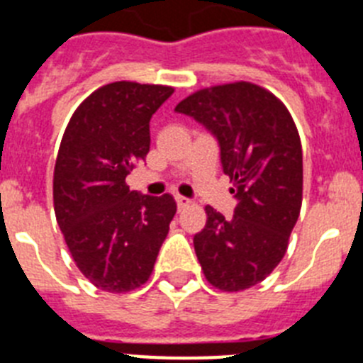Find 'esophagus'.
<instances>
[{"label":"esophagus","mask_w":363,"mask_h":363,"mask_svg":"<svg viewBox=\"0 0 363 363\" xmlns=\"http://www.w3.org/2000/svg\"><path fill=\"white\" fill-rule=\"evenodd\" d=\"M176 203H178V209H184V207L191 205V200L185 196H176Z\"/></svg>","instance_id":"34e87169"}]
</instances>
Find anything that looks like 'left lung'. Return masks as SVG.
Masks as SVG:
<instances>
[{
  "instance_id": "obj_1",
  "label": "left lung",
  "mask_w": 363,
  "mask_h": 363,
  "mask_svg": "<svg viewBox=\"0 0 363 363\" xmlns=\"http://www.w3.org/2000/svg\"><path fill=\"white\" fill-rule=\"evenodd\" d=\"M174 111L216 138L238 201L230 218L205 207L207 223L194 236L205 278L227 293L249 289L280 264L300 216L303 160L296 125L277 96L247 82L194 92Z\"/></svg>"
}]
</instances>
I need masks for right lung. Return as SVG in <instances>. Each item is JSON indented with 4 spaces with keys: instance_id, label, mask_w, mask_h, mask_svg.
Here are the masks:
<instances>
[{
    "instance_id": "obj_1",
    "label": "right lung",
    "mask_w": 363,
    "mask_h": 363,
    "mask_svg": "<svg viewBox=\"0 0 363 363\" xmlns=\"http://www.w3.org/2000/svg\"><path fill=\"white\" fill-rule=\"evenodd\" d=\"M172 86L116 82L76 108L54 167V213L85 278L107 293H127L149 280L169 223L171 194L129 191L127 174L145 160L149 121Z\"/></svg>"
}]
</instances>
